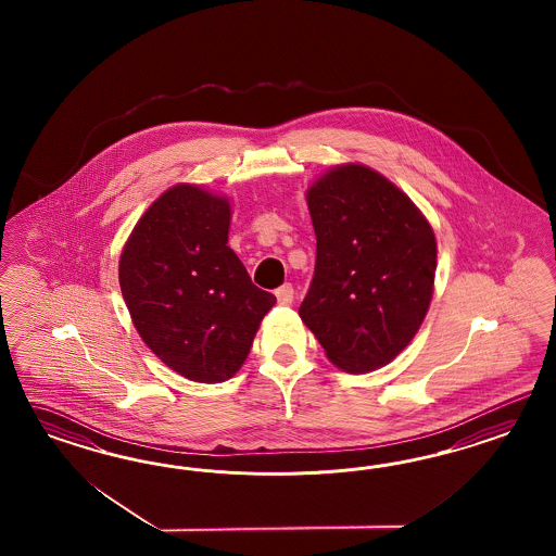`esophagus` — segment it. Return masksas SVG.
Returning <instances> with one entry per match:
<instances>
[{"mask_svg":"<svg viewBox=\"0 0 556 556\" xmlns=\"http://www.w3.org/2000/svg\"><path fill=\"white\" fill-rule=\"evenodd\" d=\"M275 295H277V302L281 305H291L293 298H295V291H293L291 283H286V286H281L275 291Z\"/></svg>","mask_w":556,"mask_h":556,"instance_id":"esophagus-1","label":"esophagus"}]
</instances>
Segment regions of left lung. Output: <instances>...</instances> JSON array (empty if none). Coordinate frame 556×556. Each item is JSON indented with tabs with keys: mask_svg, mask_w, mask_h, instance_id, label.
I'll list each match as a JSON object with an SVG mask.
<instances>
[{
	"mask_svg": "<svg viewBox=\"0 0 556 556\" xmlns=\"http://www.w3.org/2000/svg\"><path fill=\"white\" fill-rule=\"evenodd\" d=\"M316 269L303 324L346 372L386 367L420 330L437 273V238L416 203L381 173L338 165L305 193Z\"/></svg>",
	"mask_w": 556,
	"mask_h": 556,
	"instance_id": "obj_1",
	"label": "left lung"
}]
</instances>
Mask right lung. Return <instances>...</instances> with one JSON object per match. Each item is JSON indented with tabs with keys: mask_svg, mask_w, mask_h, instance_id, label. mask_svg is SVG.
I'll use <instances>...</instances> for the list:
<instances>
[{
	"mask_svg": "<svg viewBox=\"0 0 556 556\" xmlns=\"http://www.w3.org/2000/svg\"><path fill=\"white\" fill-rule=\"evenodd\" d=\"M228 230V198L179 184L151 203L119 256L138 334L168 369L200 383L235 377L277 302L251 281Z\"/></svg>",
	"mask_w": 556,
	"mask_h": 556,
	"instance_id": "obj_1",
	"label": "right lung"
}]
</instances>
